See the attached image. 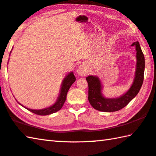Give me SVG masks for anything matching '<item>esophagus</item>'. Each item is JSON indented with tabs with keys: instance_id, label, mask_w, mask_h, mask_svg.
<instances>
[{
	"instance_id": "34e87169",
	"label": "esophagus",
	"mask_w": 156,
	"mask_h": 156,
	"mask_svg": "<svg viewBox=\"0 0 156 156\" xmlns=\"http://www.w3.org/2000/svg\"><path fill=\"white\" fill-rule=\"evenodd\" d=\"M88 72H89V70L85 64H81L77 68V73L80 76H86L88 74Z\"/></svg>"
}]
</instances>
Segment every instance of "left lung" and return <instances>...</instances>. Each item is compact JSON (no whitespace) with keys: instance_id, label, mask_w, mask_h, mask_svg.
I'll return each instance as SVG.
<instances>
[{"instance_id":"left-lung-1","label":"left lung","mask_w":156,"mask_h":156,"mask_svg":"<svg viewBox=\"0 0 156 156\" xmlns=\"http://www.w3.org/2000/svg\"><path fill=\"white\" fill-rule=\"evenodd\" d=\"M136 47V68L134 82L125 94L117 98H106L102 95V86L100 79L95 76H88L86 80L88 83V100L94 108L104 112H113L125 107L139 93L142 86L144 71H145V57L139 43L132 44Z\"/></svg>"}]
</instances>
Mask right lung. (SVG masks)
Wrapping results in <instances>:
<instances>
[{
  "label": "right lung",
  "instance_id": "right-lung-1",
  "mask_svg": "<svg viewBox=\"0 0 156 156\" xmlns=\"http://www.w3.org/2000/svg\"><path fill=\"white\" fill-rule=\"evenodd\" d=\"M75 80L76 79L74 75H73V72L70 73L69 74L64 78L62 82V85L60 96L58 97V101L55 102V103L54 105H52L48 108H43V109L40 110H33L30 109V108H27L28 111H31L32 113L39 115H49L57 112L58 111L60 110L61 108L62 107L64 102L66 101L67 92H68L69 88L72 86V84L75 81Z\"/></svg>",
  "mask_w": 156,
  "mask_h": 156
}]
</instances>
